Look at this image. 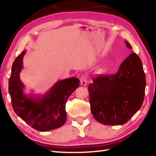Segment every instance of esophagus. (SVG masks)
I'll use <instances>...</instances> for the list:
<instances>
[{
  "label": "esophagus",
  "instance_id": "esophagus-1",
  "mask_svg": "<svg viewBox=\"0 0 156 156\" xmlns=\"http://www.w3.org/2000/svg\"><path fill=\"white\" fill-rule=\"evenodd\" d=\"M88 80H87V76H83L80 78V83L83 86H86L87 84Z\"/></svg>",
  "mask_w": 156,
  "mask_h": 156
}]
</instances>
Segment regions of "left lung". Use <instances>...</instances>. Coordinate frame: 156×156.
I'll list each match as a JSON object with an SVG mask.
<instances>
[{
  "label": "left lung",
  "mask_w": 156,
  "mask_h": 156,
  "mask_svg": "<svg viewBox=\"0 0 156 156\" xmlns=\"http://www.w3.org/2000/svg\"><path fill=\"white\" fill-rule=\"evenodd\" d=\"M126 46L132 47L127 41ZM146 79L140 57L131 53L114 75L93 78L88 87L91 112L105 125H122L140 109Z\"/></svg>",
  "instance_id": "left-lung-1"
}]
</instances>
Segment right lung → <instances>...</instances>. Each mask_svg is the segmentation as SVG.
<instances>
[{"label": "right lung", "mask_w": 156, "mask_h": 156, "mask_svg": "<svg viewBox=\"0 0 156 156\" xmlns=\"http://www.w3.org/2000/svg\"><path fill=\"white\" fill-rule=\"evenodd\" d=\"M23 51L15 59L9 80V93L14 112L31 127L39 131H48L62 126L67 120L65 105L69 97L80 85L75 77L56 82L44 94H27L20 78L23 68Z\"/></svg>", "instance_id": "obj_1"}]
</instances>
